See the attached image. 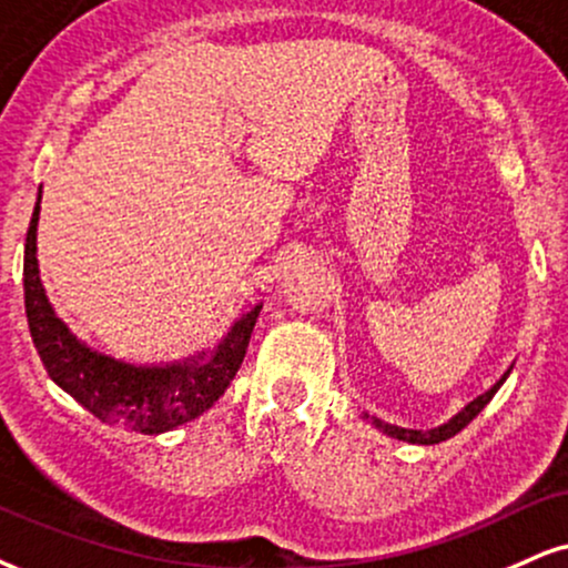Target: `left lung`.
I'll return each mask as SVG.
<instances>
[{"label":"left lung","mask_w":568,"mask_h":568,"mask_svg":"<svg viewBox=\"0 0 568 568\" xmlns=\"http://www.w3.org/2000/svg\"><path fill=\"white\" fill-rule=\"evenodd\" d=\"M508 376V374H506ZM506 376H503V379H506ZM503 379L495 384V387H489L485 395H479L477 400L474 403H468L464 410L458 413V416L453 418V422H447V424H443L439 426V429H432V432H416V429H403V426H392V424H384V422H379V418H374V424L379 426L382 432H387L389 437H395V439H403V443H416V445H437V443H443V439H450L453 434H458L460 429H464V426L471 422V418H477V413L485 408V405L493 400V395L495 392L500 389V384H503Z\"/></svg>","instance_id":"8db88e82"}]
</instances>
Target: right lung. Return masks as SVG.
Instances as JSON below:
<instances>
[{"label": "right lung", "mask_w": 568, "mask_h": 568, "mask_svg": "<svg viewBox=\"0 0 568 568\" xmlns=\"http://www.w3.org/2000/svg\"><path fill=\"white\" fill-rule=\"evenodd\" d=\"M39 202L26 234L23 290L31 339L47 374L73 400L115 429L160 434L192 422L223 395L247 353L257 313L250 311L205 361L165 368H136L83 347L54 316L37 265Z\"/></svg>", "instance_id": "add662e5"}]
</instances>
